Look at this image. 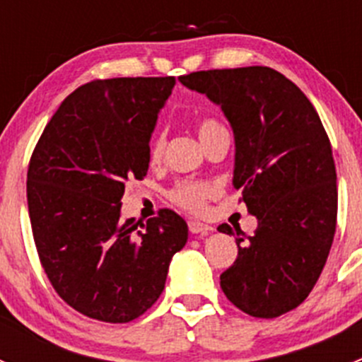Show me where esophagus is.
<instances>
[{
	"label": "esophagus",
	"mask_w": 362,
	"mask_h": 362,
	"mask_svg": "<svg viewBox=\"0 0 362 362\" xmlns=\"http://www.w3.org/2000/svg\"><path fill=\"white\" fill-rule=\"evenodd\" d=\"M189 231H191L192 235H208V233L214 231V228L208 224H203V222L199 221H191L189 222Z\"/></svg>",
	"instance_id": "obj_1"
}]
</instances>
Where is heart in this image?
Here are the masks:
<instances>
[{"instance_id":"1","label":"heart","mask_w":362,"mask_h":362,"mask_svg":"<svg viewBox=\"0 0 362 362\" xmlns=\"http://www.w3.org/2000/svg\"><path fill=\"white\" fill-rule=\"evenodd\" d=\"M226 131V127L222 126L218 120L215 119H203L198 122V136L204 144L206 140H210L215 134ZM164 145V136L163 133H158L151 141V147H148V158L151 160H158L160 158V152H163ZM214 194V187L210 184H204L199 180H182L178 184H175L173 187L168 192V198L171 199L175 204H178L180 208H185L189 211H203L206 199Z\"/></svg>"}]
</instances>
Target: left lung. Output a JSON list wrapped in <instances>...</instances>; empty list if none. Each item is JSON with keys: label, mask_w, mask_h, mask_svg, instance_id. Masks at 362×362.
<instances>
[{"label": "left lung", "mask_w": 362, "mask_h": 362, "mask_svg": "<svg viewBox=\"0 0 362 362\" xmlns=\"http://www.w3.org/2000/svg\"><path fill=\"white\" fill-rule=\"evenodd\" d=\"M182 86L218 105L235 136L233 185L257 218L235 226L238 257L221 275L226 298L273 319L301 305L322 273L337 231V168L319 113L296 83L268 66L194 71ZM218 231L235 235L228 224Z\"/></svg>", "instance_id": "8db88e82"}]
</instances>
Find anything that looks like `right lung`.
Segmentation results:
<instances>
[{"instance_id": "1", "label": "right lung", "mask_w": 362, "mask_h": 362, "mask_svg": "<svg viewBox=\"0 0 362 362\" xmlns=\"http://www.w3.org/2000/svg\"><path fill=\"white\" fill-rule=\"evenodd\" d=\"M173 76L93 80L61 103L28 170V208L43 269L69 306L103 322H129L163 293L187 243L171 210L145 224L120 221L127 178L147 175L148 141Z\"/></svg>"}]
</instances>
